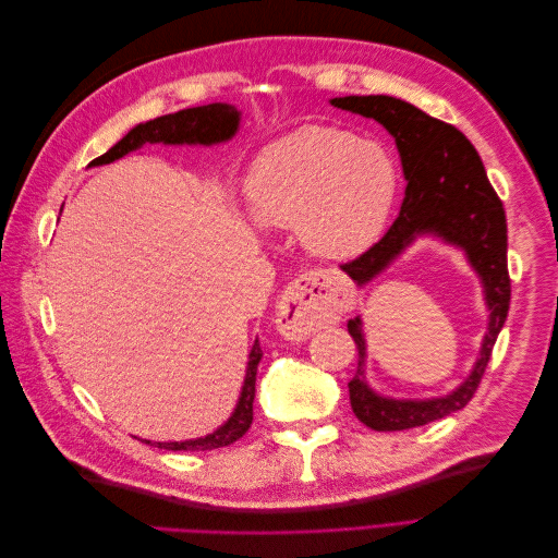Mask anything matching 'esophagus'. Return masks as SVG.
<instances>
[{"label":"esophagus","instance_id":"1","mask_svg":"<svg viewBox=\"0 0 558 558\" xmlns=\"http://www.w3.org/2000/svg\"><path fill=\"white\" fill-rule=\"evenodd\" d=\"M347 305V289L328 272H305L291 281L279 302V330L302 340L328 324Z\"/></svg>","mask_w":558,"mask_h":558}]
</instances>
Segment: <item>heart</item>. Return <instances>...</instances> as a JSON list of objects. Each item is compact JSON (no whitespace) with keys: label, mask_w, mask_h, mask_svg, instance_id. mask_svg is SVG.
Segmentation results:
<instances>
[{"label":"heart","mask_w":558,"mask_h":558,"mask_svg":"<svg viewBox=\"0 0 558 558\" xmlns=\"http://www.w3.org/2000/svg\"><path fill=\"white\" fill-rule=\"evenodd\" d=\"M398 191L388 150L337 128L310 125L263 148L246 181L265 228H298L320 256L347 258L377 240Z\"/></svg>","instance_id":"b5f03b06"}]
</instances>
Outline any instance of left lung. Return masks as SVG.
I'll return each mask as SVG.
<instances>
[{
	"mask_svg": "<svg viewBox=\"0 0 558 558\" xmlns=\"http://www.w3.org/2000/svg\"><path fill=\"white\" fill-rule=\"evenodd\" d=\"M330 105L375 118L393 134L400 150L402 172L408 179L404 199L393 226L384 238L363 251L359 258L340 267L359 286L377 277L416 234L433 232L465 251L468 260L482 277L488 314V332L482 353L470 377L453 393L433 400H393L381 398L365 381V340L361 318L349 320V335L359 349L356 375L349 381L351 410L373 430H408L426 426L463 410L475 396L492 361L498 332L510 310L508 272V221L502 202L488 183L475 146L461 130L437 121L426 111L388 95H349L335 97Z\"/></svg>",
	"mask_w": 558,
	"mask_h": 558,
	"instance_id": "obj_1",
	"label": "left lung"
}]
</instances>
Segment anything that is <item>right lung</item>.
<instances>
[{"label": "right lung", "mask_w": 558, "mask_h": 558, "mask_svg": "<svg viewBox=\"0 0 558 558\" xmlns=\"http://www.w3.org/2000/svg\"><path fill=\"white\" fill-rule=\"evenodd\" d=\"M240 125V111L230 105H207V107H193L177 113H167L154 121L142 123L132 128L125 137L109 148L105 156L95 158L90 165H107L118 158L128 156L130 150H142L148 144H216L230 140ZM263 356L260 342L256 340L248 356L246 379L242 386V396L238 402V410L226 424L214 430L207 437H197V440L185 442H154L158 449H172V451H209L218 447H228L238 442L240 437L251 428L253 421V398H256V373ZM150 445L148 440H144Z\"/></svg>", "instance_id": "add662e5"}]
</instances>
